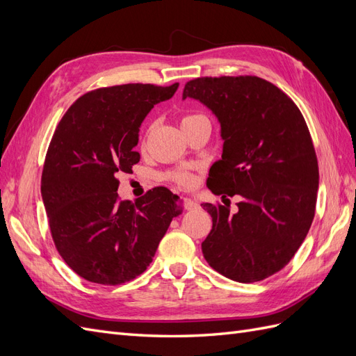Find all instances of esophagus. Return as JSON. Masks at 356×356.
Masks as SVG:
<instances>
[{
    "mask_svg": "<svg viewBox=\"0 0 356 356\" xmlns=\"http://www.w3.org/2000/svg\"><path fill=\"white\" fill-rule=\"evenodd\" d=\"M182 204H184V208L188 209V211H193V209H196V208L199 207L197 202L190 199V197H184V199H182Z\"/></svg>",
    "mask_w": 356,
    "mask_h": 356,
    "instance_id": "1",
    "label": "esophagus"
}]
</instances>
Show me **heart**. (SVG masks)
Instances as JSON below:
<instances>
[{"label": "heart", "mask_w": 356, "mask_h": 356, "mask_svg": "<svg viewBox=\"0 0 356 356\" xmlns=\"http://www.w3.org/2000/svg\"><path fill=\"white\" fill-rule=\"evenodd\" d=\"M199 120H207V118H204L202 114H184L181 117V127L184 129ZM169 179L174 181L175 184H178L179 187H191L193 184H195V177H193L190 172H186V170L170 172Z\"/></svg>", "instance_id": "1"}]
</instances>
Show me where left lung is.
<instances>
[{"label":"left lung","instance_id":"8db88e82","mask_svg":"<svg viewBox=\"0 0 356 356\" xmlns=\"http://www.w3.org/2000/svg\"><path fill=\"white\" fill-rule=\"evenodd\" d=\"M182 98L199 99L221 124L222 156L209 169L208 188L242 197L236 213L230 204H202L212 217L204 260L236 282L263 281L291 261L315 217L319 169L305 117L255 75L190 80Z\"/></svg>","mask_w":356,"mask_h":356}]
</instances>
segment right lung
I'll use <instances>...</instances> for the list:
<instances>
[{"label": "right lung", "mask_w": 356, "mask_h": 356, "mask_svg": "<svg viewBox=\"0 0 356 356\" xmlns=\"http://www.w3.org/2000/svg\"><path fill=\"white\" fill-rule=\"evenodd\" d=\"M178 83H129L90 90L63 114L50 141L41 196L53 242L72 270L89 282L120 285L144 273L172 218L182 212L166 187L135 203L117 195V175L131 174L139 126Z\"/></svg>", "instance_id": "right-lung-1"}]
</instances>
